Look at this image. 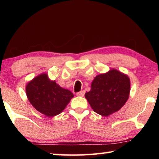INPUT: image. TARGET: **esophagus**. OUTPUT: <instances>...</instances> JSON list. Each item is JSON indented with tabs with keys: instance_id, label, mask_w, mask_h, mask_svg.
Wrapping results in <instances>:
<instances>
[{
	"instance_id": "34e87169",
	"label": "esophagus",
	"mask_w": 159,
	"mask_h": 159,
	"mask_svg": "<svg viewBox=\"0 0 159 159\" xmlns=\"http://www.w3.org/2000/svg\"><path fill=\"white\" fill-rule=\"evenodd\" d=\"M85 91H80V92H77L76 95L78 96L83 97V96H84V95H85Z\"/></svg>"
}]
</instances>
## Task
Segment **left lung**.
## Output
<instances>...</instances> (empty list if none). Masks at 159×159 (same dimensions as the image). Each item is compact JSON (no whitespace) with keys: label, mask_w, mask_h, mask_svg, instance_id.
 Masks as SVG:
<instances>
[{"label":"left lung","mask_w":159,"mask_h":159,"mask_svg":"<svg viewBox=\"0 0 159 159\" xmlns=\"http://www.w3.org/2000/svg\"><path fill=\"white\" fill-rule=\"evenodd\" d=\"M85 98L93 110L108 116L122 107L129 97L130 83L126 75L116 70L99 74L93 80Z\"/></svg>","instance_id":"1"}]
</instances>
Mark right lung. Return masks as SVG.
Masks as SVG:
<instances>
[{"label":"right lung","mask_w":159,"mask_h":159,"mask_svg":"<svg viewBox=\"0 0 159 159\" xmlns=\"http://www.w3.org/2000/svg\"><path fill=\"white\" fill-rule=\"evenodd\" d=\"M29 102L36 110L48 117L59 115L74 97L70 91L50 80L46 74L35 77L26 87Z\"/></svg>","instance_id":"add662e5"}]
</instances>
